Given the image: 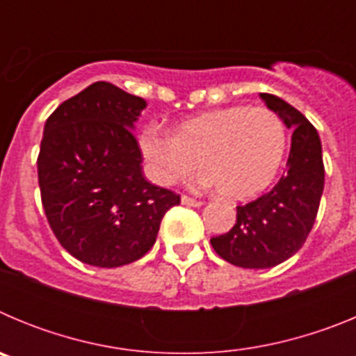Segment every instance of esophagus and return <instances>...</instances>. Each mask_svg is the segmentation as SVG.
Masks as SVG:
<instances>
[{"instance_id": "esophagus-1", "label": "esophagus", "mask_w": 356, "mask_h": 356, "mask_svg": "<svg viewBox=\"0 0 356 356\" xmlns=\"http://www.w3.org/2000/svg\"><path fill=\"white\" fill-rule=\"evenodd\" d=\"M181 203H184V205H187V207H201L203 205V201H200V200H194V197H191V196H181Z\"/></svg>"}]
</instances>
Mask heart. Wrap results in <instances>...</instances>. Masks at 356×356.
I'll return each instance as SVG.
<instances>
[{
    "mask_svg": "<svg viewBox=\"0 0 356 356\" xmlns=\"http://www.w3.org/2000/svg\"><path fill=\"white\" fill-rule=\"evenodd\" d=\"M139 149L151 180L172 185L200 163L197 185L217 187L228 200L262 193L278 172L287 149L284 119L267 106H226L180 122L172 135L156 127L139 134Z\"/></svg>",
    "mask_w": 356,
    "mask_h": 356,
    "instance_id": "1",
    "label": "heart"
}]
</instances>
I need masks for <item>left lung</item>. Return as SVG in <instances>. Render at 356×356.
<instances>
[{
    "mask_svg": "<svg viewBox=\"0 0 356 356\" xmlns=\"http://www.w3.org/2000/svg\"><path fill=\"white\" fill-rule=\"evenodd\" d=\"M260 97L292 128L287 169L271 191L237 207L234 228L210 238L222 260L246 269L275 267L301 250L316 222L325 187L323 151L312 122L273 94Z\"/></svg>",
    "mask_w": 356,
    "mask_h": 356,
    "instance_id": "8db88e82",
    "label": "left lung"
}]
</instances>
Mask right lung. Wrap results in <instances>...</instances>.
<instances>
[{"instance_id":"1","label":"right lung","mask_w":356,"mask_h":356,"mask_svg":"<svg viewBox=\"0 0 356 356\" xmlns=\"http://www.w3.org/2000/svg\"><path fill=\"white\" fill-rule=\"evenodd\" d=\"M146 102L108 81L69 97L44 127L40 201L56 241L80 262L119 267L153 248L180 194L149 184L134 122Z\"/></svg>"}]
</instances>
